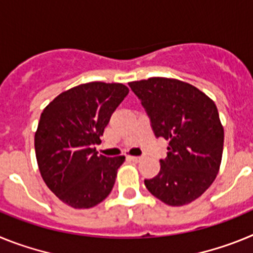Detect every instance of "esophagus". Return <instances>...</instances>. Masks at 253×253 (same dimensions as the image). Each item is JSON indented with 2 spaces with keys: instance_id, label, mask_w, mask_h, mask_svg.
<instances>
[{
  "instance_id": "esophagus-1",
  "label": "esophagus",
  "mask_w": 253,
  "mask_h": 253,
  "mask_svg": "<svg viewBox=\"0 0 253 253\" xmlns=\"http://www.w3.org/2000/svg\"><path fill=\"white\" fill-rule=\"evenodd\" d=\"M130 160L133 161V162H140V161L143 160L142 156H133V157H130Z\"/></svg>"
}]
</instances>
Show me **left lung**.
<instances>
[{
	"mask_svg": "<svg viewBox=\"0 0 253 253\" xmlns=\"http://www.w3.org/2000/svg\"><path fill=\"white\" fill-rule=\"evenodd\" d=\"M157 138L169 140L158 175L144 180L165 204L194 202L213 184L222 162L224 130L213 100L196 87L172 78L129 82Z\"/></svg>",
	"mask_w": 253,
	"mask_h": 253,
	"instance_id": "left-lung-1",
	"label": "left lung"
}]
</instances>
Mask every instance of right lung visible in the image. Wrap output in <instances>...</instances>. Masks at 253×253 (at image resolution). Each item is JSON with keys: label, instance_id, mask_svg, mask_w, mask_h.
I'll return each mask as SVG.
<instances>
[{"label": "right lung", "instance_id": "1", "mask_svg": "<svg viewBox=\"0 0 253 253\" xmlns=\"http://www.w3.org/2000/svg\"><path fill=\"white\" fill-rule=\"evenodd\" d=\"M128 93L122 84H84L58 95L40 115L38 166L46 186L69 207L92 208L111 193L125 157L99 156L93 146Z\"/></svg>", "mask_w": 253, "mask_h": 253}]
</instances>
